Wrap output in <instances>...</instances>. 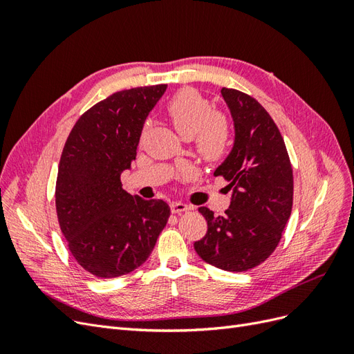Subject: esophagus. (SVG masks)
<instances>
[{"label":"esophagus","instance_id":"obj_1","mask_svg":"<svg viewBox=\"0 0 354 354\" xmlns=\"http://www.w3.org/2000/svg\"><path fill=\"white\" fill-rule=\"evenodd\" d=\"M192 208L189 205H186V203H181V202H173L171 203V211H173V214H181V212H186V211H190Z\"/></svg>","mask_w":354,"mask_h":354}]
</instances>
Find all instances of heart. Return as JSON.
<instances>
[{
	"label": "heart",
	"mask_w": 354,
	"mask_h": 354,
	"mask_svg": "<svg viewBox=\"0 0 354 354\" xmlns=\"http://www.w3.org/2000/svg\"><path fill=\"white\" fill-rule=\"evenodd\" d=\"M167 115L177 133L192 140L196 155L207 164H217L232 149V127L226 115L212 111L208 99L194 90L177 91L165 106Z\"/></svg>",
	"instance_id": "heart-1"
}]
</instances>
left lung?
I'll list each match as a JSON object with an SVG mask.
<instances>
[{
    "label": "left lung",
    "mask_w": 354,
    "mask_h": 354,
    "mask_svg": "<svg viewBox=\"0 0 354 354\" xmlns=\"http://www.w3.org/2000/svg\"><path fill=\"white\" fill-rule=\"evenodd\" d=\"M234 124V145L214 171L229 181L230 207L214 217L207 207L198 211L208 230L195 242L201 259L221 270L246 272L276 250L292 211V167L279 128L251 95L221 88Z\"/></svg>",
    "instance_id": "1"
}]
</instances>
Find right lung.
I'll list each match as a JSON object with an SVG mask.
<instances>
[{
    "mask_svg": "<svg viewBox=\"0 0 354 354\" xmlns=\"http://www.w3.org/2000/svg\"><path fill=\"white\" fill-rule=\"evenodd\" d=\"M167 84L113 93L81 115L63 147L56 181L59 226L73 259L88 273L118 277L151 255L169 217L160 199L122 189L143 124Z\"/></svg>",
    "mask_w": 354,
    "mask_h": 354,
    "instance_id": "1",
    "label": "right lung"
}]
</instances>
